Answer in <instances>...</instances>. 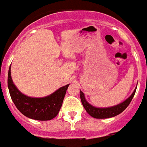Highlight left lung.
I'll return each mask as SVG.
<instances>
[{"label": "left lung", "mask_w": 147, "mask_h": 147, "mask_svg": "<svg viewBox=\"0 0 147 147\" xmlns=\"http://www.w3.org/2000/svg\"><path fill=\"white\" fill-rule=\"evenodd\" d=\"M137 89V88H136ZM136 90L133 92V94H131L130 96L128 99L124 101L123 103L118 104L117 106L114 107H111V108H94L92 105H90L89 103L86 102L85 99L84 94L80 90V97L82 103L83 105V107L86 109V111L87 113L90 115L94 118H97V119H103V118H110V117H113L115 116H117L118 114L121 113L125 108L129 106V104L130 103L132 99L134 98V94H135Z\"/></svg>", "instance_id": "8db88e82"}]
</instances>
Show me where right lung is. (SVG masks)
I'll use <instances>...</instances> for the list:
<instances>
[{
  "label": "right lung",
  "instance_id": "obj_1",
  "mask_svg": "<svg viewBox=\"0 0 147 147\" xmlns=\"http://www.w3.org/2000/svg\"><path fill=\"white\" fill-rule=\"evenodd\" d=\"M69 85L64 86L44 98H31L22 94L13 83L10 67L8 74V87L16 108L24 116L38 121H49L57 117L61 108Z\"/></svg>",
  "mask_w": 147,
  "mask_h": 147
}]
</instances>
